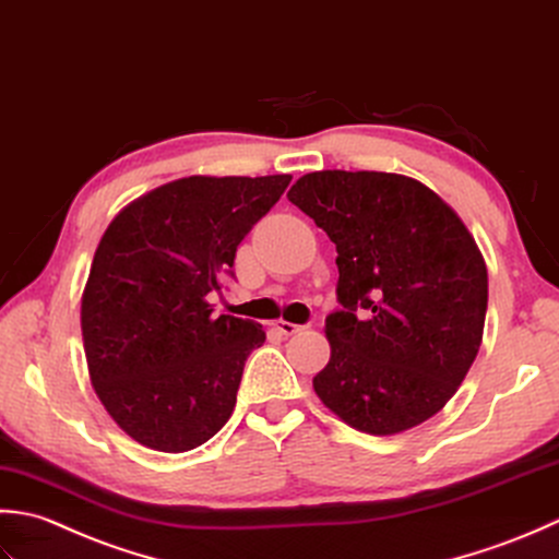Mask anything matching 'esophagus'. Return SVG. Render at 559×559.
Here are the masks:
<instances>
[{"mask_svg":"<svg viewBox=\"0 0 559 559\" xmlns=\"http://www.w3.org/2000/svg\"><path fill=\"white\" fill-rule=\"evenodd\" d=\"M275 325V330L277 333H282V335H296V333H301V325H296V323H289V321H275L272 323Z\"/></svg>","mask_w":559,"mask_h":559,"instance_id":"34e87169","label":"esophagus"}]
</instances>
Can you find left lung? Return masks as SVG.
<instances>
[{
  "label": "left lung",
  "instance_id": "1",
  "mask_svg": "<svg viewBox=\"0 0 559 559\" xmlns=\"http://www.w3.org/2000/svg\"><path fill=\"white\" fill-rule=\"evenodd\" d=\"M337 248L330 359L313 376L345 425L393 437L435 417L483 345L487 265L435 190L383 170H313L287 192Z\"/></svg>",
  "mask_w": 559,
  "mask_h": 559
}]
</instances>
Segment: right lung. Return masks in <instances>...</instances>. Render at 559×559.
Instances as JSON below:
<instances>
[{
  "label": "right lung",
  "mask_w": 559,
  "mask_h": 559,
  "mask_svg": "<svg viewBox=\"0 0 559 559\" xmlns=\"http://www.w3.org/2000/svg\"><path fill=\"white\" fill-rule=\"evenodd\" d=\"M292 176H188L132 200L100 236L82 294L88 379L124 435L183 453L234 413L260 323L214 316L236 248Z\"/></svg>",
  "instance_id": "obj_1"
}]
</instances>
